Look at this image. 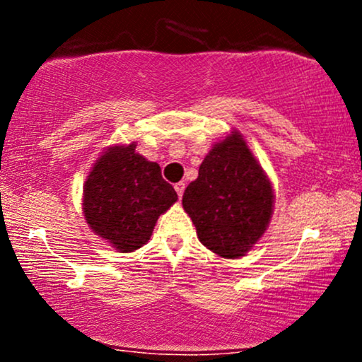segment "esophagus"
I'll return each instance as SVG.
<instances>
[{"instance_id": "34e87169", "label": "esophagus", "mask_w": 362, "mask_h": 362, "mask_svg": "<svg viewBox=\"0 0 362 362\" xmlns=\"http://www.w3.org/2000/svg\"><path fill=\"white\" fill-rule=\"evenodd\" d=\"M175 190H177L178 199H182V195H184V190H185L184 182H178V184H175Z\"/></svg>"}]
</instances>
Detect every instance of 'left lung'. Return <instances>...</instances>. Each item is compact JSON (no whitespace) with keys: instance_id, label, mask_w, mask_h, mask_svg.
<instances>
[{"instance_id":"8db88e82","label":"left lung","mask_w":362,"mask_h":362,"mask_svg":"<svg viewBox=\"0 0 362 362\" xmlns=\"http://www.w3.org/2000/svg\"><path fill=\"white\" fill-rule=\"evenodd\" d=\"M182 206L199 242L224 259L243 257L262 238L272 218L274 190L238 131L207 153Z\"/></svg>"}]
</instances>
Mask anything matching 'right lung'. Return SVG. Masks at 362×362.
<instances>
[{
  "mask_svg": "<svg viewBox=\"0 0 362 362\" xmlns=\"http://www.w3.org/2000/svg\"><path fill=\"white\" fill-rule=\"evenodd\" d=\"M177 199L160 165L136 153L131 143L109 148L93 165L83 185V213L95 235L127 253L151 238L160 214Z\"/></svg>",
  "mask_w": 362,
  "mask_h": 362,
  "instance_id": "obj_1",
  "label": "right lung"
}]
</instances>
